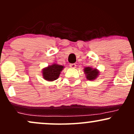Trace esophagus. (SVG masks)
Returning a JSON list of instances; mask_svg holds the SVG:
<instances>
[{"mask_svg": "<svg viewBox=\"0 0 134 134\" xmlns=\"http://www.w3.org/2000/svg\"><path fill=\"white\" fill-rule=\"evenodd\" d=\"M76 65L75 63H71V64H70V67L72 69L76 68Z\"/></svg>", "mask_w": 134, "mask_h": 134, "instance_id": "34e87169", "label": "esophagus"}]
</instances>
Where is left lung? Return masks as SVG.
Here are the masks:
<instances>
[{
	"label": "left lung",
	"mask_w": 134,
	"mask_h": 134,
	"mask_svg": "<svg viewBox=\"0 0 134 134\" xmlns=\"http://www.w3.org/2000/svg\"><path fill=\"white\" fill-rule=\"evenodd\" d=\"M84 72L86 75V78L90 81L96 79L99 74V71L97 69H93L90 67H85Z\"/></svg>",
	"instance_id": "obj_1"
}]
</instances>
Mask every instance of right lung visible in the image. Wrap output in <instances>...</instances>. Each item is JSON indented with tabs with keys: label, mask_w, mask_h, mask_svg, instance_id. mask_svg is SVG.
<instances>
[{
	"label": "right lung",
	"mask_w": 134,
	"mask_h": 134,
	"mask_svg": "<svg viewBox=\"0 0 134 134\" xmlns=\"http://www.w3.org/2000/svg\"><path fill=\"white\" fill-rule=\"evenodd\" d=\"M63 68L64 67L63 65L53 63L42 69V76L47 81H53L59 78L60 72Z\"/></svg>",
	"instance_id": "1"
}]
</instances>
